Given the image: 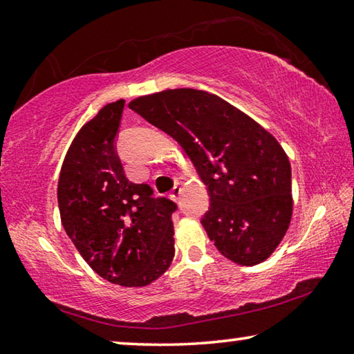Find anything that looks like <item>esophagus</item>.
Wrapping results in <instances>:
<instances>
[{"instance_id": "1", "label": "esophagus", "mask_w": 354, "mask_h": 354, "mask_svg": "<svg viewBox=\"0 0 354 354\" xmlns=\"http://www.w3.org/2000/svg\"><path fill=\"white\" fill-rule=\"evenodd\" d=\"M170 197L175 200V201H178L179 200V197H181V187L179 186H175L171 189V192H170Z\"/></svg>"}]
</instances>
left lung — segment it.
Instances as JSON below:
<instances>
[{
	"label": "left lung",
	"mask_w": 354,
	"mask_h": 354,
	"mask_svg": "<svg viewBox=\"0 0 354 354\" xmlns=\"http://www.w3.org/2000/svg\"><path fill=\"white\" fill-rule=\"evenodd\" d=\"M129 109L173 137L207 186L201 225L223 257L252 266L290 225L291 167L271 133L216 94L192 88L143 96Z\"/></svg>",
	"instance_id": "8db88e82"
}]
</instances>
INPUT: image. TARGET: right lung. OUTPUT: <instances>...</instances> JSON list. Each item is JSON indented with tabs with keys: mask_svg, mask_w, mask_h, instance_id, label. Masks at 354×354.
I'll return each instance as SVG.
<instances>
[{
	"mask_svg": "<svg viewBox=\"0 0 354 354\" xmlns=\"http://www.w3.org/2000/svg\"><path fill=\"white\" fill-rule=\"evenodd\" d=\"M124 100L80 129L63 162L58 206L67 236L100 277L122 287L159 279L175 255V201L124 175L116 151Z\"/></svg>",
	"mask_w": 354,
	"mask_h": 354,
	"instance_id": "1",
	"label": "right lung"
}]
</instances>
